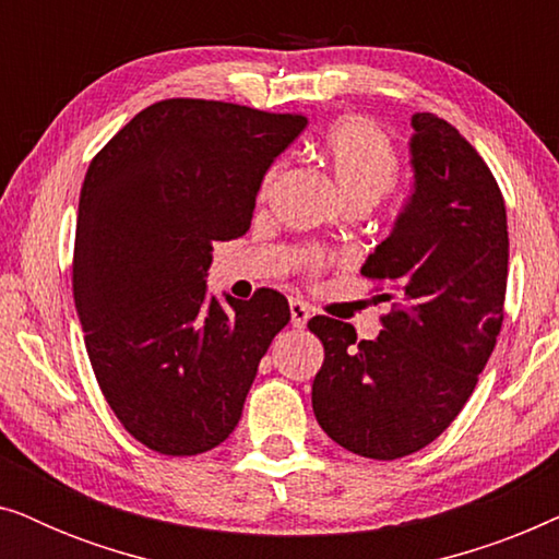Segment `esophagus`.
<instances>
[{
    "mask_svg": "<svg viewBox=\"0 0 559 559\" xmlns=\"http://www.w3.org/2000/svg\"><path fill=\"white\" fill-rule=\"evenodd\" d=\"M289 316H293L295 328H305L310 320V308L302 300H289Z\"/></svg>",
    "mask_w": 559,
    "mask_h": 559,
    "instance_id": "1",
    "label": "esophagus"
}]
</instances>
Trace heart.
Listing matches in <instances>:
<instances>
[{"label":"heart","mask_w":559,"mask_h":559,"mask_svg":"<svg viewBox=\"0 0 559 559\" xmlns=\"http://www.w3.org/2000/svg\"><path fill=\"white\" fill-rule=\"evenodd\" d=\"M323 157L343 203H377L394 188L400 173L389 136L364 117H343L335 121L323 140ZM274 175L277 167L266 173L264 188H270Z\"/></svg>","instance_id":"heart-1"}]
</instances>
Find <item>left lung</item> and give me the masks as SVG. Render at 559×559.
Returning <instances> with one entry per match:
<instances>
[{
	"mask_svg": "<svg viewBox=\"0 0 559 559\" xmlns=\"http://www.w3.org/2000/svg\"><path fill=\"white\" fill-rule=\"evenodd\" d=\"M412 193L361 274L396 295L373 341L308 323L325 348L312 412L350 453L394 461L442 435L476 389L503 320L509 231L491 170L435 114H412ZM389 300V295H379Z\"/></svg>",
	"mask_w": 559,
	"mask_h": 559,
	"instance_id": "1",
	"label": "left lung"
}]
</instances>
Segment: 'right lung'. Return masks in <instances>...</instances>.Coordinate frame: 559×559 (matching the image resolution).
<instances>
[{
	"mask_svg": "<svg viewBox=\"0 0 559 559\" xmlns=\"http://www.w3.org/2000/svg\"><path fill=\"white\" fill-rule=\"evenodd\" d=\"M300 114L167 98L136 114L88 165L73 297L102 392L142 445L198 455L239 425L289 305L209 295L213 243L249 231L270 165Z\"/></svg>",
	"mask_w": 559,
	"mask_h": 559,
	"instance_id": "add662e5",
	"label": "right lung"
}]
</instances>
